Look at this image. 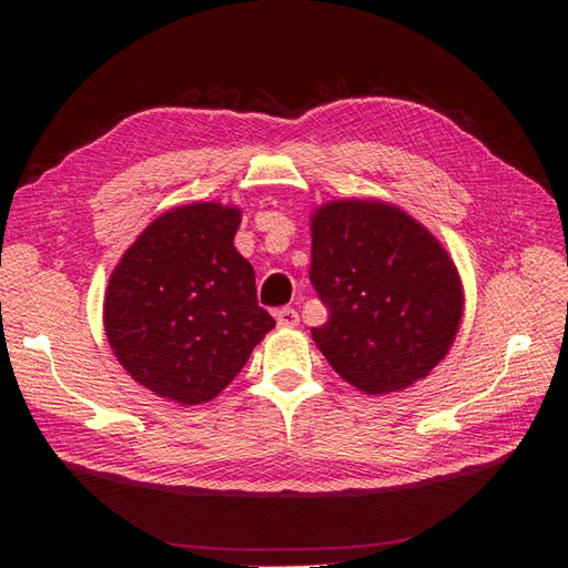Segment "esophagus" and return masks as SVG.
I'll use <instances>...</instances> for the list:
<instances>
[{"mask_svg": "<svg viewBox=\"0 0 568 568\" xmlns=\"http://www.w3.org/2000/svg\"><path fill=\"white\" fill-rule=\"evenodd\" d=\"M274 317H277L280 326H296L298 324V313L294 311V307H280V311L274 313Z\"/></svg>", "mask_w": 568, "mask_h": 568, "instance_id": "1", "label": "esophagus"}]
</instances>
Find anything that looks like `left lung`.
Instances as JSON below:
<instances>
[{"mask_svg":"<svg viewBox=\"0 0 568 568\" xmlns=\"http://www.w3.org/2000/svg\"><path fill=\"white\" fill-rule=\"evenodd\" d=\"M311 282L329 311L313 341L334 372L369 395L432 372L457 336L464 291L448 251L384 201H329L311 220Z\"/></svg>","mask_w":568,"mask_h":568,"instance_id":"left-lung-1","label":"left lung"}]
</instances>
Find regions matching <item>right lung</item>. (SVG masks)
<instances>
[{"label":"right lung","mask_w":568,"mask_h":568,"mask_svg":"<svg viewBox=\"0 0 568 568\" xmlns=\"http://www.w3.org/2000/svg\"><path fill=\"white\" fill-rule=\"evenodd\" d=\"M242 211L215 201L170 209L115 265L104 329L118 363L159 398L201 405L232 384L274 326L255 272L234 248Z\"/></svg>","instance_id":"right-lung-1"}]
</instances>
